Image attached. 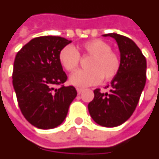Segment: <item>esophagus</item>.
<instances>
[{"label": "esophagus", "instance_id": "34e87169", "mask_svg": "<svg viewBox=\"0 0 159 159\" xmlns=\"http://www.w3.org/2000/svg\"><path fill=\"white\" fill-rule=\"evenodd\" d=\"M76 90H77V92H78V94L80 95V94H81L83 91H84V89H82V88H76Z\"/></svg>", "mask_w": 159, "mask_h": 159}]
</instances>
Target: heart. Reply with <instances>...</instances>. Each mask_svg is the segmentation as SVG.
<instances>
[{
	"label": "heart",
	"mask_w": 159,
	"mask_h": 159,
	"mask_svg": "<svg viewBox=\"0 0 159 159\" xmlns=\"http://www.w3.org/2000/svg\"><path fill=\"white\" fill-rule=\"evenodd\" d=\"M82 50L86 55L92 57L88 64L89 69L78 70L70 76V82L76 86L85 87L113 80L119 73L121 61L119 55L112 51L110 44L103 40L95 39L84 42ZM59 62L67 71L77 69L80 60L78 50L71 45L64 46L59 52Z\"/></svg>",
	"instance_id": "heart-1"
}]
</instances>
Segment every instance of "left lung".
<instances>
[{
    "instance_id": "obj_1",
    "label": "left lung",
    "mask_w": 159,
    "mask_h": 159,
    "mask_svg": "<svg viewBox=\"0 0 159 159\" xmlns=\"http://www.w3.org/2000/svg\"><path fill=\"white\" fill-rule=\"evenodd\" d=\"M103 36L113 37L117 41L121 66L111 81L109 93H102L100 89H96L88 109L98 125L116 127L130 118L138 104L146 84L147 61L140 48L128 37L115 33Z\"/></svg>"
}]
</instances>
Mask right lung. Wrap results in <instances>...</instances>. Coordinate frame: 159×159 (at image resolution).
I'll return each mask as SVG.
<instances>
[{"label": "right lung", "mask_w": 159, "mask_h": 159, "mask_svg": "<svg viewBox=\"0 0 159 159\" xmlns=\"http://www.w3.org/2000/svg\"><path fill=\"white\" fill-rule=\"evenodd\" d=\"M71 42L60 36L34 38L17 53L12 84L24 118L39 129L61 125L77 96L72 85L64 86L67 75L59 62L60 51ZM61 85L58 89L54 86Z\"/></svg>", "instance_id": "obj_1"}]
</instances>
